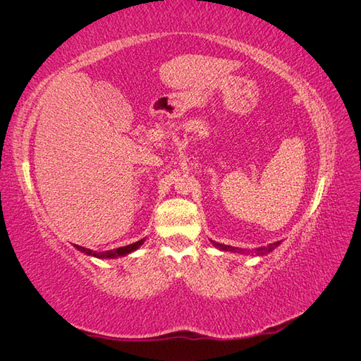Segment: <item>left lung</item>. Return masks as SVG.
Here are the masks:
<instances>
[{"label":"left lung","instance_id":"left-lung-1","mask_svg":"<svg viewBox=\"0 0 361 361\" xmlns=\"http://www.w3.org/2000/svg\"><path fill=\"white\" fill-rule=\"evenodd\" d=\"M212 244H214V247L215 248H218V250H221V251H232V253H238V255H247V253H250L248 250H245V248H239V247H232V245H224V244H220V243H215V241H211ZM281 244V241H277V243H272V244H269V245H265V247H259V248H256L253 253L256 255V256H267V255H269L272 250H276L279 245Z\"/></svg>","mask_w":361,"mask_h":361}]
</instances>
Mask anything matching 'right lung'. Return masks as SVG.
I'll return each mask as SVG.
<instances>
[{"label":"right lung","instance_id":"1","mask_svg":"<svg viewBox=\"0 0 361 361\" xmlns=\"http://www.w3.org/2000/svg\"><path fill=\"white\" fill-rule=\"evenodd\" d=\"M146 239H140V241L134 243V244H129L126 247H118L116 250H108V251H101V253H96V251L90 250V248H85V247H81V245H73L76 250H80L81 253L87 255V256H92V257H97V259H117V257H122V256H126V255H130L134 253L135 250H138L141 245L145 244Z\"/></svg>","mask_w":361,"mask_h":361}]
</instances>
